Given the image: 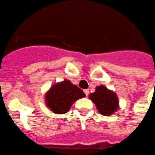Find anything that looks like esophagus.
<instances>
[{"label": "esophagus", "instance_id": "34e87169", "mask_svg": "<svg viewBox=\"0 0 155 155\" xmlns=\"http://www.w3.org/2000/svg\"><path fill=\"white\" fill-rule=\"evenodd\" d=\"M84 93H85L86 96L88 97V94H89V91H88V89H84Z\"/></svg>", "mask_w": 155, "mask_h": 155}]
</instances>
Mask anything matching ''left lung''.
<instances>
[{
    "mask_svg": "<svg viewBox=\"0 0 155 155\" xmlns=\"http://www.w3.org/2000/svg\"><path fill=\"white\" fill-rule=\"evenodd\" d=\"M89 99L95 103L99 113L103 115H111L119 108V100L115 93L103 85L97 86L96 91L89 94Z\"/></svg>",
    "mask_w": 155,
    "mask_h": 155,
    "instance_id": "8db88e82",
    "label": "left lung"
}]
</instances>
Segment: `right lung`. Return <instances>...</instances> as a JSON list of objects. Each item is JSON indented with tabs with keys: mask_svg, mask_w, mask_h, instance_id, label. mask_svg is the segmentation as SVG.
<instances>
[{
	"mask_svg": "<svg viewBox=\"0 0 155 155\" xmlns=\"http://www.w3.org/2000/svg\"><path fill=\"white\" fill-rule=\"evenodd\" d=\"M84 97L85 94L82 89L74 85L70 80H65L49 88L45 94V104L55 114H65L75 101Z\"/></svg>",
	"mask_w": 155,
	"mask_h": 155,
	"instance_id": "1",
	"label": "right lung"
}]
</instances>
